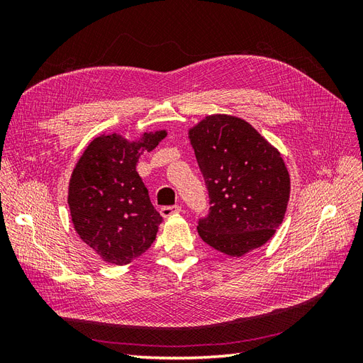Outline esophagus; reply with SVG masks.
I'll return each instance as SVG.
<instances>
[{"label": "esophagus", "mask_w": 363, "mask_h": 363, "mask_svg": "<svg viewBox=\"0 0 363 363\" xmlns=\"http://www.w3.org/2000/svg\"><path fill=\"white\" fill-rule=\"evenodd\" d=\"M182 211V207L179 206V204H174V206H162L160 207V213H162V216H171V215H174V213H179Z\"/></svg>", "instance_id": "esophagus-1"}]
</instances>
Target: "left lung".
Returning a JSON list of instances; mask_svg holds the SVG:
<instances>
[{
    "instance_id": "8db88e82",
    "label": "left lung",
    "mask_w": 363,
    "mask_h": 363,
    "mask_svg": "<svg viewBox=\"0 0 363 363\" xmlns=\"http://www.w3.org/2000/svg\"><path fill=\"white\" fill-rule=\"evenodd\" d=\"M189 138L211 206L199 219L200 238L228 256L265 244L289 200V174L279 151L245 121L228 115L207 116Z\"/></svg>"
}]
</instances>
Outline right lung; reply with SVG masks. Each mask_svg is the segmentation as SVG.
<instances>
[{"mask_svg":"<svg viewBox=\"0 0 363 363\" xmlns=\"http://www.w3.org/2000/svg\"><path fill=\"white\" fill-rule=\"evenodd\" d=\"M167 136L145 133L140 144L119 135L100 136L75 164L68 203L77 233L106 262L125 265L155 242L162 216L136 171L139 150L151 151Z\"/></svg>","mask_w":363,"mask_h":363,"instance_id":"right-lung-1","label":"right lung"}]
</instances>
